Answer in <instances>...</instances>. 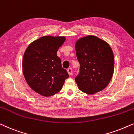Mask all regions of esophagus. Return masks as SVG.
Listing matches in <instances>:
<instances>
[{
	"label": "esophagus",
	"mask_w": 134,
	"mask_h": 134,
	"mask_svg": "<svg viewBox=\"0 0 134 134\" xmlns=\"http://www.w3.org/2000/svg\"><path fill=\"white\" fill-rule=\"evenodd\" d=\"M67 72L69 73V75H72V69H71V68H69V69H67Z\"/></svg>",
	"instance_id": "obj_1"
}]
</instances>
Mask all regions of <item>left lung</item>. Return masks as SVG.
<instances>
[{
  "instance_id": "left-lung-1",
  "label": "left lung",
  "mask_w": 134,
  "mask_h": 134,
  "mask_svg": "<svg viewBox=\"0 0 134 134\" xmlns=\"http://www.w3.org/2000/svg\"><path fill=\"white\" fill-rule=\"evenodd\" d=\"M80 73L75 80L84 93L92 95L106 87L114 71V56L108 43L95 36L79 39L75 44Z\"/></svg>"
}]
</instances>
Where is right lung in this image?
Instances as JSON below:
<instances>
[{
	"mask_svg": "<svg viewBox=\"0 0 134 134\" xmlns=\"http://www.w3.org/2000/svg\"><path fill=\"white\" fill-rule=\"evenodd\" d=\"M65 41L64 36H42L31 42L24 53V76L31 89L39 95L48 97L58 93L69 78L56 54Z\"/></svg>",
	"mask_w": 134,
	"mask_h": 134,
	"instance_id": "add662e5",
	"label": "right lung"
}]
</instances>
